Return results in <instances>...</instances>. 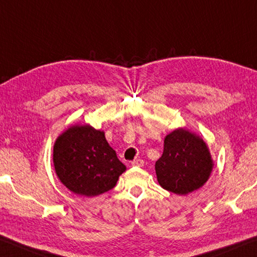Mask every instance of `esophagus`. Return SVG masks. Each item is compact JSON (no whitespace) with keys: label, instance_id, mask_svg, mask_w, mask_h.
Returning a JSON list of instances; mask_svg holds the SVG:
<instances>
[{"label":"esophagus","instance_id":"obj_1","mask_svg":"<svg viewBox=\"0 0 257 257\" xmlns=\"http://www.w3.org/2000/svg\"><path fill=\"white\" fill-rule=\"evenodd\" d=\"M144 160H141V159H137V160H134L133 162H132V165L133 167H142V165H144Z\"/></svg>","mask_w":257,"mask_h":257}]
</instances>
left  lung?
Segmentation results:
<instances>
[{
  "label": "left lung",
  "mask_w": 257,
  "mask_h": 257,
  "mask_svg": "<svg viewBox=\"0 0 257 257\" xmlns=\"http://www.w3.org/2000/svg\"><path fill=\"white\" fill-rule=\"evenodd\" d=\"M162 187L185 195L203 186L212 170L207 145L187 130H176L165 137L164 151L155 164Z\"/></svg>",
  "instance_id": "obj_1"
}]
</instances>
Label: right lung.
Segmentation results:
<instances>
[{
	"label": "right lung",
	"instance_id": "1",
	"mask_svg": "<svg viewBox=\"0 0 257 257\" xmlns=\"http://www.w3.org/2000/svg\"><path fill=\"white\" fill-rule=\"evenodd\" d=\"M56 175L74 194L96 196L115 187L125 165L105 140L89 125L72 126L55 142Z\"/></svg>",
	"mask_w": 257,
	"mask_h": 257
}]
</instances>
